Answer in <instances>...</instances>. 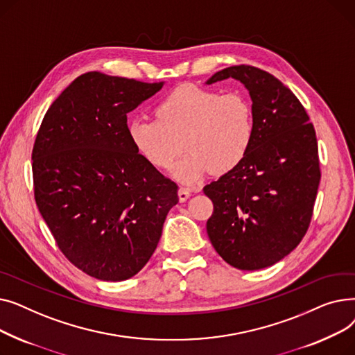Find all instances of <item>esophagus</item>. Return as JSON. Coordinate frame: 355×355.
Instances as JSON below:
<instances>
[{
  "instance_id": "1",
  "label": "esophagus",
  "mask_w": 355,
  "mask_h": 355,
  "mask_svg": "<svg viewBox=\"0 0 355 355\" xmlns=\"http://www.w3.org/2000/svg\"><path fill=\"white\" fill-rule=\"evenodd\" d=\"M190 196H191V190H190L189 187H180V190H178V198H180L181 202L187 200Z\"/></svg>"
}]
</instances>
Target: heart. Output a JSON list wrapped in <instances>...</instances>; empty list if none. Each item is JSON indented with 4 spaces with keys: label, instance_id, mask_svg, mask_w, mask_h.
<instances>
[{
    "label": "heart",
    "instance_id": "obj_1",
    "mask_svg": "<svg viewBox=\"0 0 355 355\" xmlns=\"http://www.w3.org/2000/svg\"><path fill=\"white\" fill-rule=\"evenodd\" d=\"M155 118L130 121L129 139L158 170H170L182 149H187L189 154L174 170L184 182H196L210 171L225 175L236 170L249 154L256 134L253 105L241 92L220 95L184 85L159 101Z\"/></svg>",
    "mask_w": 355,
    "mask_h": 355
}]
</instances>
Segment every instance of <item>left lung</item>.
Segmentation results:
<instances>
[{
	"label": "left lung",
	"instance_id": "obj_1",
	"mask_svg": "<svg viewBox=\"0 0 355 355\" xmlns=\"http://www.w3.org/2000/svg\"><path fill=\"white\" fill-rule=\"evenodd\" d=\"M243 83L256 134L236 170L202 189L213 201L207 234L216 252L240 270L275 265L304 239L321 180L318 144L302 103L270 73L239 64L217 71Z\"/></svg>",
	"mask_w": 355,
	"mask_h": 355
}]
</instances>
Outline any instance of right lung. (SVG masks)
<instances>
[{
	"instance_id": "add662e5",
	"label": "right lung",
	"mask_w": 355,
	"mask_h": 355,
	"mask_svg": "<svg viewBox=\"0 0 355 355\" xmlns=\"http://www.w3.org/2000/svg\"><path fill=\"white\" fill-rule=\"evenodd\" d=\"M161 87L87 71L51 103L34 141L37 207L69 262L101 281L146 265L178 202V185L128 135L126 114Z\"/></svg>"
}]
</instances>
